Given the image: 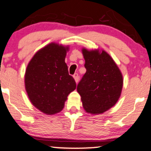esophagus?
I'll return each mask as SVG.
<instances>
[{
    "label": "esophagus",
    "mask_w": 151,
    "mask_h": 151,
    "mask_svg": "<svg viewBox=\"0 0 151 151\" xmlns=\"http://www.w3.org/2000/svg\"><path fill=\"white\" fill-rule=\"evenodd\" d=\"M73 77H74V80H75V82L77 83L78 81H79V75H78V74L77 73L74 74L73 75Z\"/></svg>",
    "instance_id": "1"
}]
</instances>
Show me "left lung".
Returning a JSON list of instances; mask_svg holds the SVG:
<instances>
[{
    "label": "left lung",
    "instance_id": "1",
    "mask_svg": "<svg viewBox=\"0 0 151 151\" xmlns=\"http://www.w3.org/2000/svg\"><path fill=\"white\" fill-rule=\"evenodd\" d=\"M86 72L77 85L83 107L88 113L100 114L116 104L123 88V75L105 51L82 49Z\"/></svg>",
    "mask_w": 151,
    "mask_h": 151
}]
</instances>
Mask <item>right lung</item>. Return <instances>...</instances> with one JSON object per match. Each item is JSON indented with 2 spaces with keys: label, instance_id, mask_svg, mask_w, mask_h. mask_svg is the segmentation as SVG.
Returning <instances> with one entry per match:
<instances>
[{
  "label": "right lung",
  "instance_id": "obj_1",
  "mask_svg": "<svg viewBox=\"0 0 151 151\" xmlns=\"http://www.w3.org/2000/svg\"><path fill=\"white\" fill-rule=\"evenodd\" d=\"M69 47L50 43L40 49L28 63L25 88L30 102L49 115L62 111L68 95L76 88L65 62Z\"/></svg>",
  "mask_w": 151,
  "mask_h": 151
}]
</instances>
